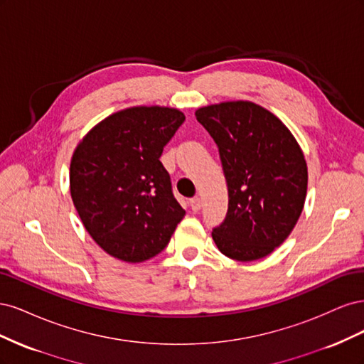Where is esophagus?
I'll return each mask as SVG.
<instances>
[{"instance_id":"obj_1","label":"esophagus","mask_w":364,"mask_h":364,"mask_svg":"<svg viewBox=\"0 0 364 364\" xmlns=\"http://www.w3.org/2000/svg\"><path fill=\"white\" fill-rule=\"evenodd\" d=\"M190 206H191V209H193L194 213L200 211V208H202V202H200L199 197H194V199H191V200H190Z\"/></svg>"}]
</instances>
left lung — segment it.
Wrapping results in <instances>:
<instances>
[{"instance_id":"left-lung-1","label":"left lung","mask_w":364,"mask_h":364,"mask_svg":"<svg viewBox=\"0 0 364 364\" xmlns=\"http://www.w3.org/2000/svg\"><path fill=\"white\" fill-rule=\"evenodd\" d=\"M218 147L229 205L213 229L218 250L237 261L267 257L304 209L308 171L304 153L282 121L252 102H225L196 111Z\"/></svg>"}]
</instances>
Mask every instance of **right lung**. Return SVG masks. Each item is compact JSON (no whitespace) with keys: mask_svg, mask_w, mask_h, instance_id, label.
<instances>
[{"mask_svg":"<svg viewBox=\"0 0 364 364\" xmlns=\"http://www.w3.org/2000/svg\"><path fill=\"white\" fill-rule=\"evenodd\" d=\"M183 121L179 109L129 107L100 121L75 147L71 199L85 229L111 257L126 262L156 257L183 218L159 161Z\"/></svg>","mask_w":364,"mask_h":364,"instance_id":"right-lung-1","label":"right lung"}]
</instances>
